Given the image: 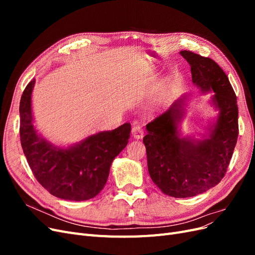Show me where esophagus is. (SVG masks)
<instances>
[{
  "label": "esophagus",
  "mask_w": 255,
  "mask_h": 255,
  "mask_svg": "<svg viewBox=\"0 0 255 255\" xmlns=\"http://www.w3.org/2000/svg\"><path fill=\"white\" fill-rule=\"evenodd\" d=\"M132 136L136 139H140L143 137V128L140 126H134L132 128Z\"/></svg>",
  "instance_id": "34e87169"
}]
</instances>
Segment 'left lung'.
<instances>
[{
	"instance_id": "1",
	"label": "left lung",
	"mask_w": 255,
	"mask_h": 255,
	"mask_svg": "<svg viewBox=\"0 0 255 255\" xmlns=\"http://www.w3.org/2000/svg\"><path fill=\"white\" fill-rule=\"evenodd\" d=\"M180 53L190 66L192 82L215 92L214 103L220 110L217 122L206 139L180 138L181 99L146 125L143 143L153 183L167 196L188 198L203 194L225 176L237 142L238 107L232 85L215 60L191 51Z\"/></svg>"
}]
</instances>
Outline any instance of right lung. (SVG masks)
Returning <instances> with one entry per match:
<instances>
[{
    "label": "right lung",
    "instance_id": "add662e5",
    "mask_svg": "<svg viewBox=\"0 0 255 255\" xmlns=\"http://www.w3.org/2000/svg\"><path fill=\"white\" fill-rule=\"evenodd\" d=\"M35 80L20 101V140L36 180L51 195L71 201H85L100 194L115 157L126 148L130 123L89 136L80 144L58 149L38 136L33 126L30 95Z\"/></svg>",
    "mask_w": 255,
    "mask_h": 255
}]
</instances>
